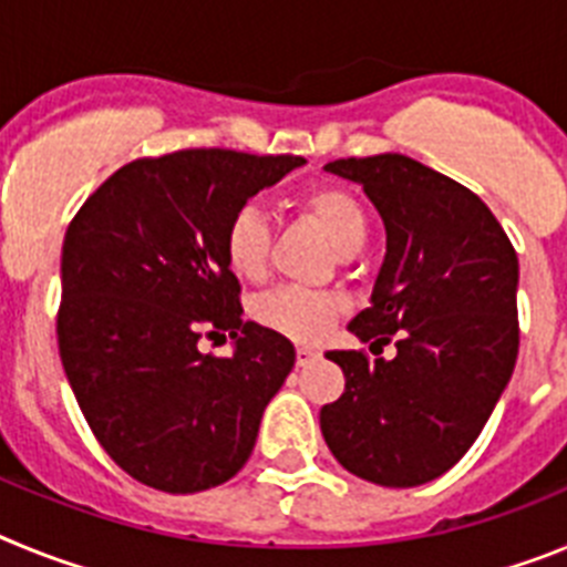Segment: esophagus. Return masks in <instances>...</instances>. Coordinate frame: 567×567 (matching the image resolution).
I'll list each match as a JSON object with an SVG mask.
<instances>
[{
  "instance_id": "esophagus-1",
  "label": "esophagus",
  "mask_w": 567,
  "mask_h": 567,
  "mask_svg": "<svg viewBox=\"0 0 567 567\" xmlns=\"http://www.w3.org/2000/svg\"><path fill=\"white\" fill-rule=\"evenodd\" d=\"M295 360H298V365H309V363H315V360H320V352L318 349H309V346H298Z\"/></svg>"
}]
</instances>
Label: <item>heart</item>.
<instances>
[{
    "label": "heart",
    "instance_id": "b5f03b06",
    "mask_svg": "<svg viewBox=\"0 0 567 567\" xmlns=\"http://www.w3.org/2000/svg\"><path fill=\"white\" fill-rule=\"evenodd\" d=\"M298 204L329 235V240L343 258L354 255L365 244L369 218L349 189L315 187L307 195H300ZM269 244H272L269 221L258 207L247 204L229 215L227 227H224V258L238 278L258 280L267 272ZM343 307V295L332 292V289L280 287L258 298L252 312L260 327L272 329L289 340H298V343H315L334 327Z\"/></svg>",
    "mask_w": 567,
    "mask_h": 567
}]
</instances>
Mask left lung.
<instances>
[{
	"mask_svg": "<svg viewBox=\"0 0 567 567\" xmlns=\"http://www.w3.org/2000/svg\"><path fill=\"white\" fill-rule=\"evenodd\" d=\"M323 169L360 184L383 218V267L349 332L374 354L394 338L398 354L329 352L346 392L320 409V432L354 477L432 483L480 437L517 363V252L477 195L409 155Z\"/></svg>",
	"mask_w": 567,
	"mask_h": 567,
	"instance_id": "1",
	"label": "left lung"
}]
</instances>
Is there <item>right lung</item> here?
Returning a JSON list of instances; mask_svg holds the SVG:
<instances>
[{
  "label": "right lung",
  "mask_w": 567,
  "mask_h": 567,
  "mask_svg": "<svg viewBox=\"0 0 567 567\" xmlns=\"http://www.w3.org/2000/svg\"><path fill=\"white\" fill-rule=\"evenodd\" d=\"M300 155L178 150L115 169L70 221L56 334L64 374L104 452L167 494L227 483L295 365L284 334L244 320L224 227ZM229 331V359L197 349Z\"/></svg>",
  "instance_id": "1"
}]
</instances>
